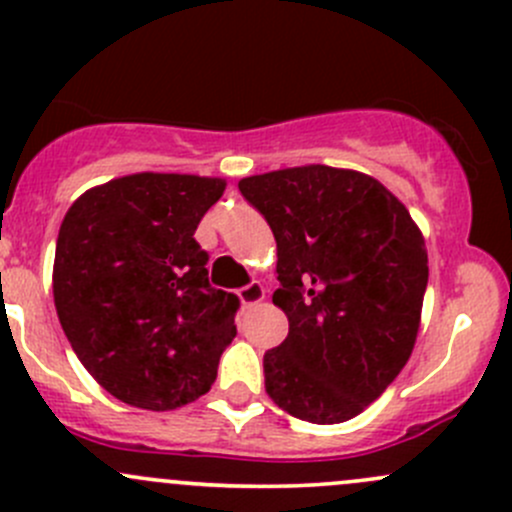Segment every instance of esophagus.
Masks as SVG:
<instances>
[{"instance_id":"esophagus-1","label":"esophagus","mask_w":512,"mask_h":512,"mask_svg":"<svg viewBox=\"0 0 512 512\" xmlns=\"http://www.w3.org/2000/svg\"><path fill=\"white\" fill-rule=\"evenodd\" d=\"M238 299H240L242 306H255V304H260V301L265 299V287H262L260 282L245 284V287L238 289Z\"/></svg>"}]
</instances>
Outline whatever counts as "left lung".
Instances as JSON below:
<instances>
[{
	"label": "left lung",
	"instance_id": "left-lung-1",
	"mask_svg": "<svg viewBox=\"0 0 512 512\" xmlns=\"http://www.w3.org/2000/svg\"><path fill=\"white\" fill-rule=\"evenodd\" d=\"M277 240L274 306L289 333L265 353L274 405L314 424L353 419L410 360L429 267L422 230L378 179L324 164L240 179Z\"/></svg>",
	"mask_w": 512,
	"mask_h": 512
}]
</instances>
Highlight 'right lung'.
Instances as JSON below:
<instances>
[{"label": "right lung", "mask_w": 512, "mask_h": 512, "mask_svg": "<svg viewBox=\"0 0 512 512\" xmlns=\"http://www.w3.org/2000/svg\"><path fill=\"white\" fill-rule=\"evenodd\" d=\"M225 179L142 171L68 208L53 301L75 355L117 400L166 412L211 390L235 338V294L208 284L193 233Z\"/></svg>", "instance_id": "right-lung-1"}]
</instances>
